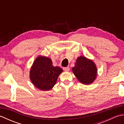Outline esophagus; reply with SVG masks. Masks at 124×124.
Segmentation results:
<instances>
[{"mask_svg":"<svg viewBox=\"0 0 124 124\" xmlns=\"http://www.w3.org/2000/svg\"><path fill=\"white\" fill-rule=\"evenodd\" d=\"M63 70L65 72H68L70 70V68H69V67H64V68H63Z\"/></svg>","mask_w":124,"mask_h":124,"instance_id":"34e87169","label":"esophagus"}]
</instances>
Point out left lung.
<instances>
[{"label": "left lung", "mask_w": 124, "mask_h": 124, "mask_svg": "<svg viewBox=\"0 0 124 124\" xmlns=\"http://www.w3.org/2000/svg\"><path fill=\"white\" fill-rule=\"evenodd\" d=\"M72 70L79 81L84 85L93 83L97 75L96 64L93 60L84 56L77 57Z\"/></svg>", "instance_id": "left-lung-1"}]
</instances>
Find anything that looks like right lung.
<instances>
[{
	"label": "right lung",
	"mask_w": 124,
	"mask_h": 124,
	"mask_svg": "<svg viewBox=\"0 0 124 124\" xmlns=\"http://www.w3.org/2000/svg\"><path fill=\"white\" fill-rule=\"evenodd\" d=\"M63 70L54 67L51 58L39 55L34 61L30 70V78L36 88L41 91H49L56 84Z\"/></svg>",
	"instance_id": "add662e5"
}]
</instances>
